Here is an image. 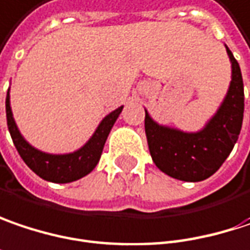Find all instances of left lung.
I'll use <instances>...</instances> for the list:
<instances>
[{
  "label": "left lung",
  "mask_w": 250,
  "mask_h": 250,
  "mask_svg": "<svg viewBox=\"0 0 250 250\" xmlns=\"http://www.w3.org/2000/svg\"><path fill=\"white\" fill-rule=\"evenodd\" d=\"M226 47L232 64L228 93L212 119L199 131L188 133L159 125L146 111L145 128L151 159L167 176L183 182H202L219 170L230 154L243 122V80L236 58Z\"/></svg>",
  "instance_id": "left-lung-1"
}]
</instances>
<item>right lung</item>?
Listing matches in <instances>:
<instances>
[{"label":"right lung","instance_id":"right-lung-1","mask_svg":"<svg viewBox=\"0 0 250 250\" xmlns=\"http://www.w3.org/2000/svg\"><path fill=\"white\" fill-rule=\"evenodd\" d=\"M122 110H123V105L116 108L110 114H107L83 147H80L73 153L53 154V153L41 151L34 146H31L20 133L17 123L14 120V116H12L11 104H10V88H8L7 100H5L7 125H8L14 146L18 150L25 165L34 171L37 176L53 183H70V182L79 180L81 177L87 176L97 166L102 157L104 143L108 137V133L116 123L117 117L120 116Z\"/></svg>","mask_w":250,"mask_h":250}]
</instances>
